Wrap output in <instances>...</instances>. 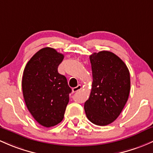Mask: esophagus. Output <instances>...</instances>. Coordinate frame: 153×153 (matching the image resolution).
Instances as JSON below:
<instances>
[{"instance_id":"esophagus-1","label":"esophagus","mask_w":153,"mask_h":153,"mask_svg":"<svg viewBox=\"0 0 153 153\" xmlns=\"http://www.w3.org/2000/svg\"><path fill=\"white\" fill-rule=\"evenodd\" d=\"M81 89V85H78V86H76V87H75V88H73V89H72V92H73V93L77 92V91H80Z\"/></svg>"}]
</instances>
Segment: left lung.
<instances>
[{
    "instance_id": "obj_1",
    "label": "left lung",
    "mask_w": 153,
    "mask_h": 153,
    "mask_svg": "<svg viewBox=\"0 0 153 153\" xmlns=\"http://www.w3.org/2000/svg\"><path fill=\"white\" fill-rule=\"evenodd\" d=\"M89 59L93 81L85 113L90 122L105 126L120 116L128 101L130 72L123 61L110 51L94 53Z\"/></svg>"
}]
</instances>
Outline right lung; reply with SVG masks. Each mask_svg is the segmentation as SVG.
I'll use <instances>...</instances> for the list:
<instances>
[{
	"mask_svg": "<svg viewBox=\"0 0 153 153\" xmlns=\"http://www.w3.org/2000/svg\"><path fill=\"white\" fill-rule=\"evenodd\" d=\"M55 49L39 50L24 69L22 89L25 105L39 124L50 128L62 121L72 89L58 72L64 59Z\"/></svg>",
	"mask_w": 153,
	"mask_h": 153,
	"instance_id": "1",
	"label": "right lung"
}]
</instances>
